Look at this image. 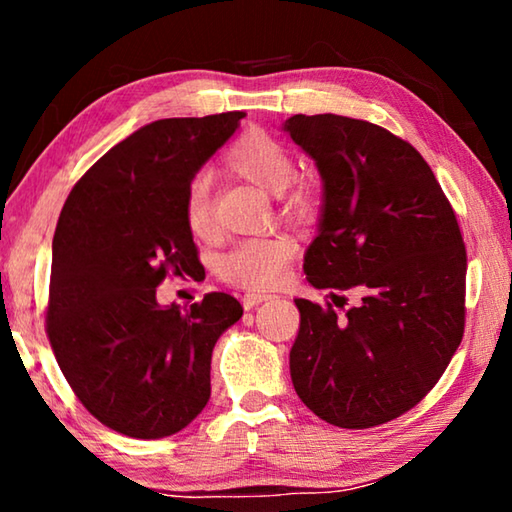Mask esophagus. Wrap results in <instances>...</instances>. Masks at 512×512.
<instances>
[{
	"instance_id": "esophagus-1",
	"label": "esophagus",
	"mask_w": 512,
	"mask_h": 512,
	"mask_svg": "<svg viewBox=\"0 0 512 512\" xmlns=\"http://www.w3.org/2000/svg\"><path fill=\"white\" fill-rule=\"evenodd\" d=\"M271 300V296L268 293H255V291H248L244 298H241V302H244V309H253L257 305H262V302Z\"/></svg>"
}]
</instances>
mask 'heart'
<instances>
[{
	"mask_svg": "<svg viewBox=\"0 0 512 512\" xmlns=\"http://www.w3.org/2000/svg\"><path fill=\"white\" fill-rule=\"evenodd\" d=\"M225 164L239 178L271 194H281L291 183L293 173H296V160H293L287 146L259 131L241 137L230 149ZM282 196L289 210L298 214H307L314 205V196H311V189L307 185H293ZM185 223L194 237H212V196L210 183L203 176L194 178L192 185L187 187ZM293 255H296V241L287 235L248 237L237 241L228 253L221 255L219 275L223 280L241 284V287L271 289L275 284H280Z\"/></svg>",
	"mask_w": 512,
	"mask_h": 512,
	"instance_id": "b5f03b06",
	"label": "heart"
}]
</instances>
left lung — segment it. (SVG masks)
<instances>
[{"label": "left lung", "mask_w": 512, "mask_h": 512, "mask_svg": "<svg viewBox=\"0 0 512 512\" xmlns=\"http://www.w3.org/2000/svg\"><path fill=\"white\" fill-rule=\"evenodd\" d=\"M323 180L311 287L345 316L296 298L291 381L320 420L368 429L413 409L463 339L465 246L436 176L409 142L370 121L293 115L282 124Z\"/></svg>", "instance_id": "left-lung-1"}]
</instances>
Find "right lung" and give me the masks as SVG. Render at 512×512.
Segmentation results:
<instances>
[{
  "mask_svg": "<svg viewBox=\"0 0 512 512\" xmlns=\"http://www.w3.org/2000/svg\"><path fill=\"white\" fill-rule=\"evenodd\" d=\"M244 117L151 121L94 162L60 212L47 334L85 409L124 436H171L205 409L214 345L244 314L228 293L189 309L155 298L164 275L198 264L187 187Z\"/></svg>",
  "mask_w": 512,
  "mask_h": 512,
  "instance_id": "obj_1",
  "label": "right lung"
}]
</instances>
